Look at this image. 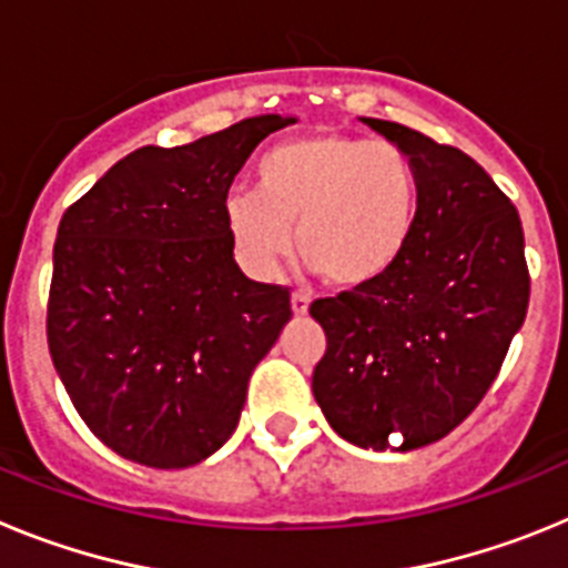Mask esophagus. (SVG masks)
Masks as SVG:
<instances>
[{"instance_id":"34e87169","label":"esophagus","mask_w":568,"mask_h":568,"mask_svg":"<svg viewBox=\"0 0 568 568\" xmlns=\"http://www.w3.org/2000/svg\"><path fill=\"white\" fill-rule=\"evenodd\" d=\"M290 304H293V313L295 315H307L310 310V295H304L301 290H295L293 298H290Z\"/></svg>"}]
</instances>
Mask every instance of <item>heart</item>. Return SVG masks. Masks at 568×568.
Returning a JSON list of instances; mask_svg holds the SVG:
<instances>
[{"instance_id":"1","label":"heart","mask_w":568,"mask_h":568,"mask_svg":"<svg viewBox=\"0 0 568 568\" xmlns=\"http://www.w3.org/2000/svg\"><path fill=\"white\" fill-rule=\"evenodd\" d=\"M418 210L409 155L364 135L310 133L258 159L255 190L224 204L230 239L255 273H270L295 247L338 290L384 278L404 253Z\"/></svg>"}]
</instances>
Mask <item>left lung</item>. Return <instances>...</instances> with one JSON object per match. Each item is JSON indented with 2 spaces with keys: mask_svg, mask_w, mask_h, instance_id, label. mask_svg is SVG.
Returning a JSON list of instances; mask_svg holds the SVG:
<instances>
[{
  "mask_svg": "<svg viewBox=\"0 0 568 568\" xmlns=\"http://www.w3.org/2000/svg\"><path fill=\"white\" fill-rule=\"evenodd\" d=\"M364 122L409 155L418 210L384 278L313 301L327 333L313 395L344 440L406 453L453 433L498 378L529 307V267L518 210L475 159L398 122Z\"/></svg>",
  "mask_w": 568,
  "mask_h": 568,
  "instance_id": "8db88e82",
  "label": "left lung"
}]
</instances>
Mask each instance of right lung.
I'll list each match as a JSON object with an SVG mask.
<instances>
[{
	"mask_svg": "<svg viewBox=\"0 0 568 568\" xmlns=\"http://www.w3.org/2000/svg\"><path fill=\"white\" fill-rule=\"evenodd\" d=\"M287 115H253L182 148H139L64 210L48 346L88 429L115 455L184 469L233 435L290 290L241 273L224 204Z\"/></svg>",
	"mask_w": 568,
	"mask_h": 568,
	"instance_id": "right-lung-1",
	"label": "right lung"
}]
</instances>
